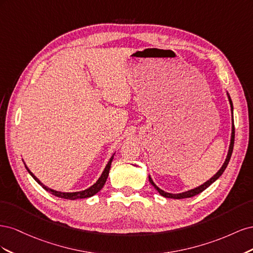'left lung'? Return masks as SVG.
<instances>
[{
    "mask_svg": "<svg viewBox=\"0 0 253 253\" xmlns=\"http://www.w3.org/2000/svg\"><path fill=\"white\" fill-rule=\"evenodd\" d=\"M227 96H228V99H229V103H230V106H231V113H232V128H231V139H230V145H229L228 154H227L226 160H225V163L223 164V166H221L220 169L216 172V174H214L209 180H207L206 182H204L203 185L198 186V187H196V188H194V189L188 190V191H186V192H182V193H176V194H174V193H168V192H166V191H164V190H162L160 188H158V187L155 185V183H154V181H153V179L151 178V176L149 175V180H150V182L152 183V186L154 187V188L158 191V193H159L160 195H163L164 197H168V198H173V200H181V198L192 197V196H194V195L200 194L201 192H203L204 190H206V189L208 188L209 186H211L212 183H213L214 181H215L216 179H218V178L220 177V175L224 173V171L226 170V168H227V166H228V164H229V160H230L231 155H232L233 145H234V135H235V134H234V133H235V132H234V124H233V104H232V100H231L230 96H229V94H228V91H227Z\"/></svg>",
    "mask_w": 253,
    "mask_h": 253,
    "instance_id": "8db88e82",
    "label": "left lung"
}]
</instances>
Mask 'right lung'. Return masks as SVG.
I'll return each mask as SVG.
<instances>
[{
  "label": "right lung",
  "mask_w": 253,
  "mask_h": 253,
  "mask_svg": "<svg viewBox=\"0 0 253 253\" xmlns=\"http://www.w3.org/2000/svg\"><path fill=\"white\" fill-rule=\"evenodd\" d=\"M113 158H114V154H113V156L110 158L108 165L105 166V168H104V170H103L101 176L98 178V180L94 183L93 186H90L89 188H87V189H85V190H83V191H78V192H61V191H56V190H52V189L46 187L45 185H43V183L36 177V176L34 175V173H33L32 171H30V170L28 169V168L26 167V165H25V164H24V165H25V168L27 169L28 173L33 176V178H34L38 183H39L40 186H42L43 189L48 191V192H50L52 195H55V196H57V197L64 198V200L74 201V200H79V198H87V197L93 196V195H95L96 193H98L99 191H100V190L103 188L106 179H108V176H109V172H110V169H111V165H112V162H113Z\"/></svg>",
  "instance_id": "right-lung-1"
}]
</instances>
